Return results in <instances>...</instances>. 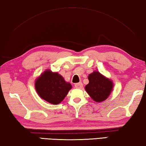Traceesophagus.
<instances>
[{
	"instance_id": "34e87169",
	"label": "esophagus",
	"mask_w": 146,
	"mask_h": 146,
	"mask_svg": "<svg viewBox=\"0 0 146 146\" xmlns=\"http://www.w3.org/2000/svg\"><path fill=\"white\" fill-rule=\"evenodd\" d=\"M74 86L77 89H82L83 87V84L82 82H80V83H78V84H76Z\"/></svg>"
}]
</instances>
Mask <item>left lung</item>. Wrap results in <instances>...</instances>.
Returning <instances> with one entry per match:
<instances>
[{"mask_svg":"<svg viewBox=\"0 0 146 146\" xmlns=\"http://www.w3.org/2000/svg\"><path fill=\"white\" fill-rule=\"evenodd\" d=\"M89 84L85 89L94 101L101 102L106 100L110 95L113 83L98 71H94L88 76Z\"/></svg>","mask_w":146,"mask_h":146,"instance_id":"left-lung-1","label":"left lung"}]
</instances>
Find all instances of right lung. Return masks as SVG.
<instances>
[{
    "instance_id": "add662e5",
    "label": "right lung",
    "mask_w": 146,
    "mask_h": 146,
    "mask_svg": "<svg viewBox=\"0 0 146 146\" xmlns=\"http://www.w3.org/2000/svg\"><path fill=\"white\" fill-rule=\"evenodd\" d=\"M35 87L40 98L55 105L61 102L72 87L59 73L49 69L36 79Z\"/></svg>"
}]
</instances>
